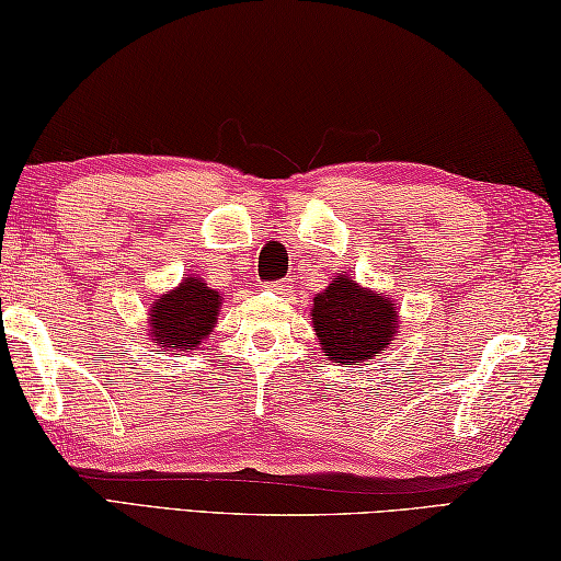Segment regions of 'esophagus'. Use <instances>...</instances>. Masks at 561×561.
<instances>
[{
	"instance_id": "esophagus-1",
	"label": "esophagus",
	"mask_w": 561,
	"mask_h": 561,
	"mask_svg": "<svg viewBox=\"0 0 561 561\" xmlns=\"http://www.w3.org/2000/svg\"><path fill=\"white\" fill-rule=\"evenodd\" d=\"M263 288L271 290V293H276V295H285V293L293 288V285H290V280H273V283L263 285Z\"/></svg>"
}]
</instances>
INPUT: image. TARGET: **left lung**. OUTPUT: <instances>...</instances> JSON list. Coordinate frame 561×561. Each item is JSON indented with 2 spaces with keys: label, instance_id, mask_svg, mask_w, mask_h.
Here are the masks:
<instances>
[{
  "label": "left lung",
  "instance_id": "8db88e82",
  "mask_svg": "<svg viewBox=\"0 0 561 561\" xmlns=\"http://www.w3.org/2000/svg\"><path fill=\"white\" fill-rule=\"evenodd\" d=\"M312 324L330 362L362 364L393 342L398 312L390 298L358 288L348 276H336L314 298Z\"/></svg>",
  "mask_w": 561,
  "mask_h": 561
}]
</instances>
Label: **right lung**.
I'll return each mask as SVG.
<instances>
[{
	"mask_svg": "<svg viewBox=\"0 0 561 561\" xmlns=\"http://www.w3.org/2000/svg\"><path fill=\"white\" fill-rule=\"evenodd\" d=\"M221 295L199 278H187L173 293H165L151 308V336L165 348L197 346L213 332L221 308Z\"/></svg>",
	"mask_w": 561,
	"mask_h": 561,
	"instance_id": "1",
	"label": "right lung"
}]
</instances>
